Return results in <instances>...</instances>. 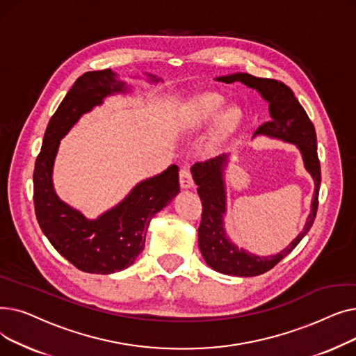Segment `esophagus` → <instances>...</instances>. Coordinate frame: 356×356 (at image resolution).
I'll return each mask as SVG.
<instances>
[{
    "mask_svg": "<svg viewBox=\"0 0 356 356\" xmlns=\"http://www.w3.org/2000/svg\"><path fill=\"white\" fill-rule=\"evenodd\" d=\"M179 176H180V186H181L183 189H191V188H193V179H192L189 167L183 165V167L180 168Z\"/></svg>",
    "mask_w": 356,
    "mask_h": 356,
    "instance_id": "1",
    "label": "esophagus"
}]
</instances>
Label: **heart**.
<instances>
[{
    "mask_svg": "<svg viewBox=\"0 0 356 356\" xmlns=\"http://www.w3.org/2000/svg\"><path fill=\"white\" fill-rule=\"evenodd\" d=\"M225 101L218 93H203L186 109L180 127L186 133H197L207 128L212 121L215 122L213 141H225L238 129L242 121V112L238 106H228L222 111Z\"/></svg>",
    "mask_w": 356,
    "mask_h": 356,
    "instance_id": "heart-1",
    "label": "heart"
}]
</instances>
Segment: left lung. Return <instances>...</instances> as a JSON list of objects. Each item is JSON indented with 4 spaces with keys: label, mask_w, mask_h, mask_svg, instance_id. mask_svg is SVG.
Returning a JSON list of instances; mask_svg holds the SVG:
<instances>
[{
    "label": "left lung",
    "mask_w": 356,
    "mask_h": 356,
    "mask_svg": "<svg viewBox=\"0 0 356 356\" xmlns=\"http://www.w3.org/2000/svg\"><path fill=\"white\" fill-rule=\"evenodd\" d=\"M218 82H241L255 89L261 98L268 102L270 121L261 125L255 133L270 138L282 140L293 144L302 154L305 168L314 181V192L310 204V213L306 219L305 228L290 244L273 255H257L244 248H239L227 235V184L225 168L229 154H220L204 163H196L192 167V176L197 184V193L202 200V222L199 227V248L207 264L222 274L236 277H254L264 274L289 255L303 236L310 231L316 212L317 199L321 189V163L317 157L316 131L309 120L305 108L294 97L293 90L275 79L257 78L250 73H232L215 78Z\"/></svg>",
    "instance_id": "left-lung-1"
}]
</instances>
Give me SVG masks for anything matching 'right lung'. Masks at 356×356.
<instances>
[{
	"label": "right lung",
	"instance_id": "right-lung-1",
	"mask_svg": "<svg viewBox=\"0 0 356 356\" xmlns=\"http://www.w3.org/2000/svg\"><path fill=\"white\" fill-rule=\"evenodd\" d=\"M145 74L152 82L161 81L152 73ZM127 92H131V85L111 69L83 73L50 118L34 165L37 222L54 250L85 273L112 274L134 264L144 250L149 222L180 191L179 167L172 164L160 175L137 183L118 204L97 219H88L56 193L53 165L60 140L105 98Z\"/></svg>",
	"mask_w": 356,
	"mask_h": 356
}]
</instances>
